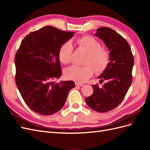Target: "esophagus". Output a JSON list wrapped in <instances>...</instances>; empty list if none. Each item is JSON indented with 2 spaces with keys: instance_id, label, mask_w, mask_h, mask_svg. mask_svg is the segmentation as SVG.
<instances>
[{
  "instance_id": "esophagus-1",
  "label": "esophagus",
  "mask_w": 150,
  "mask_h": 150,
  "mask_svg": "<svg viewBox=\"0 0 150 150\" xmlns=\"http://www.w3.org/2000/svg\"><path fill=\"white\" fill-rule=\"evenodd\" d=\"M75 85L77 86H83V84L79 83H78V82H76V83H75Z\"/></svg>"
}]
</instances>
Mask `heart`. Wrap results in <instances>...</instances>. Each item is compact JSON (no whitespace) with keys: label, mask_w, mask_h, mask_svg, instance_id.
Instances as JSON below:
<instances>
[{"label":"heart","mask_w":150,"mask_h":150,"mask_svg":"<svg viewBox=\"0 0 150 150\" xmlns=\"http://www.w3.org/2000/svg\"><path fill=\"white\" fill-rule=\"evenodd\" d=\"M76 42L87 52L84 66H73L66 70V78L83 83L91 76L94 72H101L106 67L110 61V53L103 47L100 42L91 36L85 35L76 40ZM73 46L71 42H66L61 46L59 51V60L63 64H68L71 60Z\"/></svg>","instance_id":"heart-1"}]
</instances>
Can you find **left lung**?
Here are the masks:
<instances>
[{
    "label": "left lung",
    "instance_id": "left-lung-1",
    "mask_svg": "<svg viewBox=\"0 0 150 150\" xmlns=\"http://www.w3.org/2000/svg\"><path fill=\"white\" fill-rule=\"evenodd\" d=\"M96 37L101 39L110 51V62L101 74V88L93 86V94L85 99L88 105L99 112L116 108L123 100L132 82L134 58L129 44L122 36L109 28L97 29Z\"/></svg>",
    "mask_w": 150,
    "mask_h": 150
}]
</instances>
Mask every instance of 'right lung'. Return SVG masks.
I'll use <instances>...</instances> for the list:
<instances>
[{
    "label": "right lung",
    "mask_w": 150,
    "mask_h": 150,
    "mask_svg": "<svg viewBox=\"0 0 150 150\" xmlns=\"http://www.w3.org/2000/svg\"><path fill=\"white\" fill-rule=\"evenodd\" d=\"M75 33L46 26L32 32L22 40L16 54V83L28 107L41 115L61 110L73 81L52 80L61 76L59 51Z\"/></svg>",
    "instance_id": "1"
}]
</instances>
